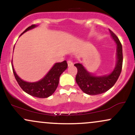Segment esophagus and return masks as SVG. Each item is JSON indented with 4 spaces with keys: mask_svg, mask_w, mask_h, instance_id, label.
<instances>
[{
    "mask_svg": "<svg viewBox=\"0 0 135 135\" xmlns=\"http://www.w3.org/2000/svg\"><path fill=\"white\" fill-rule=\"evenodd\" d=\"M68 66H71L73 65V62L71 61V60H68Z\"/></svg>",
    "mask_w": 135,
    "mask_h": 135,
    "instance_id": "esophagus-1",
    "label": "esophagus"
}]
</instances>
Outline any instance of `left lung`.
<instances>
[{"mask_svg": "<svg viewBox=\"0 0 135 135\" xmlns=\"http://www.w3.org/2000/svg\"><path fill=\"white\" fill-rule=\"evenodd\" d=\"M111 36L117 44V63L113 71L109 75L94 76L88 72L81 64H75L77 72L76 81L83 92L89 95H98L107 92L115 84L120 75L122 67V47L120 41L111 30Z\"/></svg>", "mask_w": 135, "mask_h": 135, "instance_id": "obj_1", "label": "left lung"}]
</instances>
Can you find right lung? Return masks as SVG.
Instances as JSON below:
<instances>
[{"mask_svg":"<svg viewBox=\"0 0 135 135\" xmlns=\"http://www.w3.org/2000/svg\"><path fill=\"white\" fill-rule=\"evenodd\" d=\"M36 27H37V25H32L26 28L22 34ZM67 68L68 64L66 60L62 62L55 63L43 79L36 82H27L16 75L12 64V68L15 78L23 90L31 96L39 98H48L54 94L58 87L60 75Z\"/></svg>","mask_w":135,"mask_h":135,"instance_id":"add662e5","label":"right lung"}]
</instances>
